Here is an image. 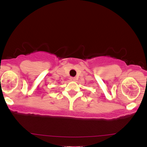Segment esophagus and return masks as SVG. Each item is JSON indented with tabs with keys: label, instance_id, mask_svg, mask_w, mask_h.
I'll return each mask as SVG.
<instances>
[{
	"label": "esophagus",
	"instance_id": "34e87169",
	"mask_svg": "<svg viewBox=\"0 0 147 147\" xmlns=\"http://www.w3.org/2000/svg\"><path fill=\"white\" fill-rule=\"evenodd\" d=\"M70 79L71 81H75L76 80V78L75 77H70Z\"/></svg>",
	"mask_w": 147,
	"mask_h": 147
}]
</instances>
